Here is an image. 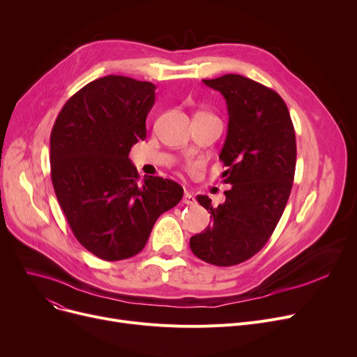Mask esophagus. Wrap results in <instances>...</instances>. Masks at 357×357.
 I'll return each mask as SVG.
<instances>
[{
    "mask_svg": "<svg viewBox=\"0 0 357 357\" xmlns=\"http://www.w3.org/2000/svg\"><path fill=\"white\" fill-rule=\"evenodd\" d=\"M182 202L186 204V205H194L197 201H195V198H194L192 194L185 192V194H183V198H182Z\"/></svg>",
    "mask_w": 357,
    "mask_h": 357,
    "instance_id": "obj_1",
    "label": "esophagus"
}]
</instances>
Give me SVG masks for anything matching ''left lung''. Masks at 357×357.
Here are the masks:
<instances>
[{"mask_svg": "<svg viewBox=\"0 0 357 357\" xmlns=\"http://www.w3.org/2000/svg\"><path fill=\"white\" fill-rule=\"evenodd\" d=\"M202 82L221 92L229 111L227 137L220 159L227 166L226 201L210 210L213 224L190 240L192 253L215 266L250 259L272 236L288 202L296 163L295 130L284 100L273 89L229 73Z\"/></svg>", "mask_w": 357, "mask_h": 357, "instance_id": "8db88e82", "label": "left lung"}]
</instances>
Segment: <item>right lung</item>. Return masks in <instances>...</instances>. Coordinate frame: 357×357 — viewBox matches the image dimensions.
I'll list each match as a JSON object with an SVG mask.
<instances>
[{
  "instance_id": "right-lung-1",
  "label": "right lung",
  "mask_w": 357,
  "mask_h": 357,
  "mask_svg": "<svg viewBox=\"0 0 357 357\" xmlns=\"http://www.w3.org/2000/svg\"><path fill=\"white\" fill-rule=\"evenodd\" d=\"M152 82L108 75L81 88L61 109L50 135L56 198L81 245L102 260H123L146 245L156 220L183 195L171 179L137 183L130 149L146 139L155 104Z\"/></svg>"
}]
</instances>
